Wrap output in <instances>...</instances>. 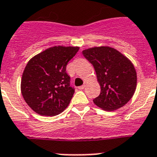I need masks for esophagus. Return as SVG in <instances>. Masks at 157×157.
Segmentation results:
<instances>
[{
    "label": "esophagus",
    "instance_id": "esophagus-1",
    "mask_svg": "<svg viewBox=\"0 0 157 157\" xmlns=\"http://www.w3.org/2000/svg\"><path fill=\"white\" fill-rule=\"evenodd\" d=\"M84 88V85H82V86L78 87V89H80V90H83Z\"/></svg>",
    "mask_w": 157,
    "mask_h": 157
}]
</instances>
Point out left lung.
Returning <instances> with one entry per match:
<instances>
[{"label": "left lung", "mask_w": 157, "mask_h": 157, "mask_svg": "<svg viewBox=\"0 0 157 157\" xmlns=\"http://www.w3.org/2000/svg\"><path fill=\"white\" fill-rule=\"evenodd\" d=\"M82 54L93 65L101 88L94 103L104 111H114L126 105L137 87V73L133 63L109 46L92 47L83 50Z\"/></svg>", "instance_id": "8db88e82"}]
</instances>
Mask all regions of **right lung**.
<instances>
[{
	"label": "right lung",
	"mask_w": 157,
	"mask_h": 157,
	"mask_svg": "<svg viewBox=\"0 0 157 157\" xmlns=\"http://www.w3.org/2000/svg\"><path fill=\"white\" fill-rule=\"evenodd\" d=\"M79 49L78 46H54L28 62L22 75L21 93L35 112L55 116L69 106L74 88L70 86L66 65Z\"/></svg>",
	"instance_id": "obj_1"
}]
</instances>
